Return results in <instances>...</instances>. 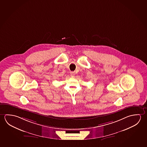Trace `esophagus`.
Here are the masks:
<instances>
[{"label":"esophagus","mask_w":147,"mask_h":147,"mask_svg":"<svg viewBox=\"0 0 147 147\" xmlns=\"http://www.w3.org/2000/svg\"><path fill=\"white\" fill-rule=\"evenodd\" d=\"M70 74H71V76L72 77H74L75 75V72H71Z\"/></svg>","instance_id":"1"}]
</instances>
